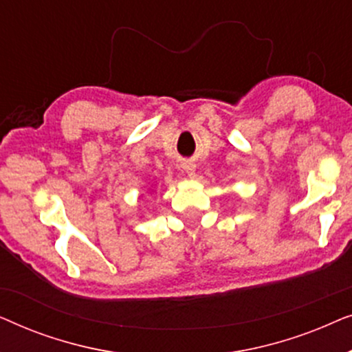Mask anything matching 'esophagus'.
<instances>
[{"instance_id": "1", "label": "esophagus", "mask_w": 352, "mask_h": 352, "mask_svg": "<svg viewBox=\"0 0 352 352\" xmlns=\"http://www.w3.org/2000/svg\"><path fill=\"white\" fill-rule=\"evenodd\" d=\"M184 170H186V173L189 176H194L195 175V165L194 163H190V162H186L184 163Z\"/></svg>"}]
</instances>
